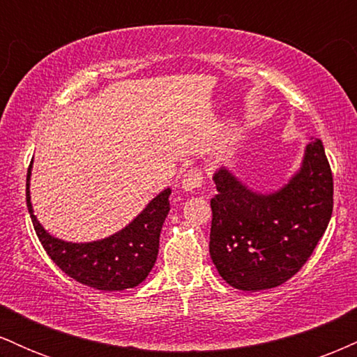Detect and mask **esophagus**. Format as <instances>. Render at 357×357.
Instances as JSON below:
<instances>
[{"label":"esophagus","mask_w":357,"mask_h":357,"mask_svg":"<svg viewBox=\"0 0 357 357\" xmlns=\"http://www.w3.org/2000/svg\"><path fill=\"white\" fill-rule=\"evenodd\" d=\"M203 184V171L202 169H190L183 174L181 188L184 191H195Z\"/></svg>","instance_id":"obj_1"}]
</instances>
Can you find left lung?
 <instances>
[{
    "mask_svg": "<svg viewBox=\"0 0 357 357\" xmlns=\"http://www.w3.org/2000/svg\"><path fill=\"white\" fill-rule=\"evenodd\" d=\"M210 255L240 290L282 285L304 267L333 215V171L321 139L305 147L301 171L272 195H258L227 169L213 176Z\"/></svg>",
    "mask_w": 357,
    "mask_h": 357,
    "instance_id": "left-lung-1",
    "label": "left lung"
}]
</instances>
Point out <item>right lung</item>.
I'll return each mask as SVG.
<instances>
[{
    "mask_svg": "<svg viewBox=\"0 0 357 357\" xmlns=\"http://www.w3.org/2000/svg\"><path fill=\"white\" fill-rule=\"evenodd\" d=\"M30 174L26 173V206L45 252L61 272L97 290H126L141 284L154 267L159 252V235L169 213L167 188L158 195L124 230L92 243H67L43 230L30 203Z\"/></svg>",
    "mask_w": 357,
    "mask_h": 357,
    "instance_id": "1",
    "label": "right lung"
}]
</instances>
